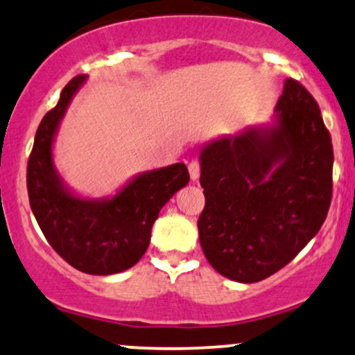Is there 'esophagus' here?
Here are the masks:
<instances>
[{
    "label": "esophagus",
    "mask_w": 355,
    "mask_h": 355,
    "mask_svg": "<svg viewBox=\"0 0 355 355\" xmlns=\"http://www.w3.org/2000/svg\"><path fill=\"white\" fill-rule=\"evenodd\" d=\"M189 178H191V181H198L199 179V174H201V166H199V162L198 161H193L189 164Z\"/></svg>",
    "instance_id": "esophagus-1"
}]
</instances>
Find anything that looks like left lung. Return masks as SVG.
I'll list each match as a JSON object with an SVG mask.
<instances>
[{
    "label": "left lung",
    "mask_w": 355,
    "mask_h": 355,
    "mask_svg": "<svg viewBox=\"0 0 355 355\" xmlns=\"http://www.w3.org/2000/svg\"><path fill=\"white\" fill-rule=\"evenodd\" d=\"M270 123L207 141L199 241L220 276L259 282L319 232L332 198L331 135L309 91L286 79Z\"/></svg>",
    "instance_id": "1"
}]
</instances>
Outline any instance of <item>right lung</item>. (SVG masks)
Masks as SVG:
<instances>
[{
  "mask_svg": "<svg viewBox=\"0 0 355 355\" xmlns=\"http://www.w3.org/2000/svg\"><path fill=\"white\" fill-rule=\"evenodd\" d=\"M81 74L64 86L46 112L28 161L29 206L51 248L68 264L93 276L123 272L144 256L154 220L166 202L189 182L184 162L144 171L116 194L83 198L54 164V141L71 101L86 83Z\"/></svg>",
  "mask_w": 355,
  "mask_h": 355,
  "instance_id": "1",
  "label": "right lung"
}]
</instances>
